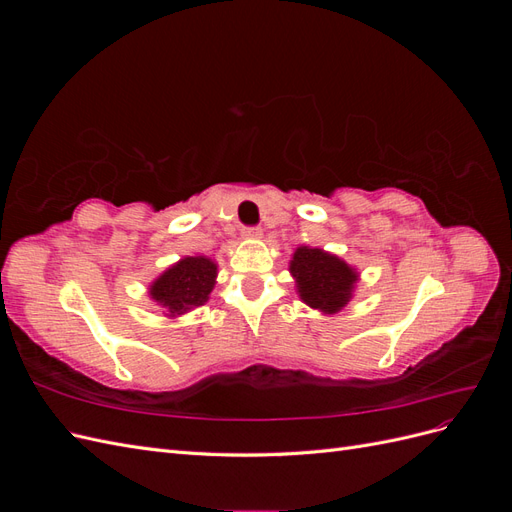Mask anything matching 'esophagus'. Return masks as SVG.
<instances>
[{
	"label": "esophagus",
	"instance_id": "34e87169",
	"mask_svg": "<svg viewBox=\"0 0 512 512\" xmlns=\"http://www.w3.org/2000/svg\"><path fill=\"white\" fill-rule=\"evenodd\" d=\"M241 235H243L245 239H260V237H262V230L256 228V226H247V228H243Z\"/></svg>",
	"mask_w": 512,
	"mask_h": 512
}]
</instances>
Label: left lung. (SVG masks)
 <instances>
[{"label": "left lung", "mask_w": 512, "mask_h": 512, "mask_svg": "<svg viewBox=\"0 0 512 512\" xmlns=\"http://www.w3.org/2000/svg\"><path fill=\"white\" fill-rule=\"evenodd\" d=\"M290 273L297 282L301 301L324 314H335L346 307L359 280V273L348 262L307 245L297 247L292 254Z\"/></svg>", "instance_id": "obj_1"}]
</instances>
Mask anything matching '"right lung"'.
I'll list each match as a JSON object with an SVG mask.
<instances>
[{
  "instance_id": "obj_1",
  "label": "right lung",
  "mask_w": 512,
  "mask_h": 512,
  "mask_svg": "<svg viewBox=\"0 0 512 512\" xmlns=\"http://www.w3.org/2000/svg\"><path fill=\"white\" fill-rule=\"evenodd\" d=\"M218 277V265L207 256H185L149 286V297L177 318L205 305Z\"/></svg>"
}]
</instances>
